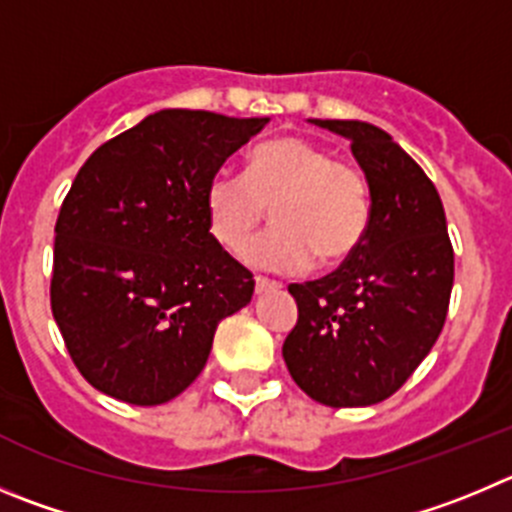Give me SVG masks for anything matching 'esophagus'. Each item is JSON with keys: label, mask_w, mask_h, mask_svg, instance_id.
Segmentation results:
<instances>
[{"label": "esophagus", "mask_w": 512, "mask_h": 512, "mask_svg": "<svg viewBox=\"0 0 512 512\" xmlns=\"http://www.w3.org/2000/svg\"><path fill=\"white\" fill-rule=\"evenodd\" d=\"M275 290H280L278 283H270V280L265 278H257L255 280V293L262 295V293H275Z\"/></svg>", "instance_id": "esophagus-1"}]
</instances>
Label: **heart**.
<instances>
[{"label":"heart","mask_w":512,"mask_h":512,"mask_svg":"<svg viewBox=\"0 0 512 512\" xmlns=\"http://www.w3.org/2000/svg\"><path fill=\"white\" fill-rule=\"evenodd\" d=\"M270 209V232L242 247L245 265L275 275H295L310 265H336L361 240L371 217L366 176L351 161L333 159L318 143L283 136L262 143L245 174L217 171L204 191L212 240L237 250Z\"/></svg>","instance_id":"heart-1"}]
</instances>
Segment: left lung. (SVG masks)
<instances>
[{"label": "left lung", "mask_w": 512, "mask_h": 512, "mask_svg": "<svg viewBox=\"0 0 512 512\" xmlns=\"http://www.w3.org/2000/svg\"><path fill=\"white\" fill-rule=\"evenodd\" d=\"M310 123L351 141L371 217L336 272L288 288L298 323L283 358L310 399L371 407L414 374L442 333L455 252L437 189L389 133L364 121Z\"/></svg>", "instance_id": "1"}]
</instances>
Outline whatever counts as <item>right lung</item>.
<instances>
[{
    "instance_id": "obj_1",
    "label": "right lung",
    "mask_w": 512,
    "mask_h": 512,
    "mask_svg": "<svg viewBox=\"0 0 512 512\" xmlns=\"http://www.w3.org/2000/svg\"><path fill=\"white\" fill-rule=\"evenodd\" d=\"M270 118L166 108L93 151L55 224L50 303L80 374L136 407L202 374L214 331L255 293L207 229L204 191Z\"/></svg>"
}]
</instances>
